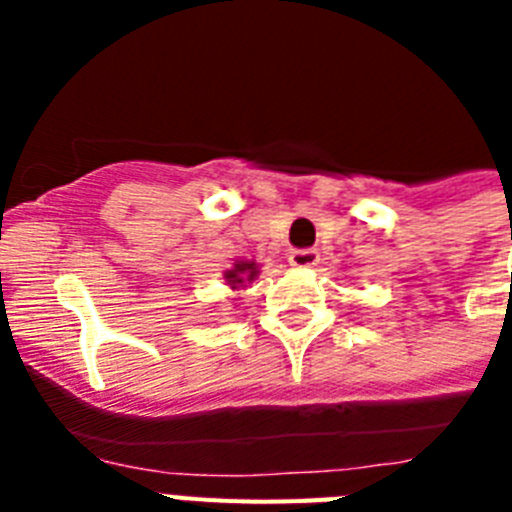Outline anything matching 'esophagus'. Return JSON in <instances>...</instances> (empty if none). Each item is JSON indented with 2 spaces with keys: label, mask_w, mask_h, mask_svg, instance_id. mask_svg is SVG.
<instances>
[{
  "label": "esophagus",
  "mask_w": 512,
  "mask_h": 512,
  "mask_svg": "<svg viewBox=\"0 0 512 512\" xmlns=\"http://www.w3.org/2000/svg\"><path fill=\"white\" fill-rule=\"evenodd\" d=\"M289 264L297 269H312L320 264V253L315 248H300V251L289 253Z\"/></svg>",
  "instance_id": "1"
}]
</instances>
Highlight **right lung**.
Segmentation results:
<instances>
[{"label": "right lung", "instance_id": "add662e5", "mask_svg": "<svg viewBox=\"0 0 512 512\" xmlns=\"http://www.w3.org/2000/svg\"><path fill=\"white\" fill-rule=\"evenodd\" d=\"M256 277V264H235V269H230L228 274H225V279H228V284L230 287H238V284H243V282H251V279Z\"/></svg>", "mask_w": 512, "mask_h": 512}]
</instances>
